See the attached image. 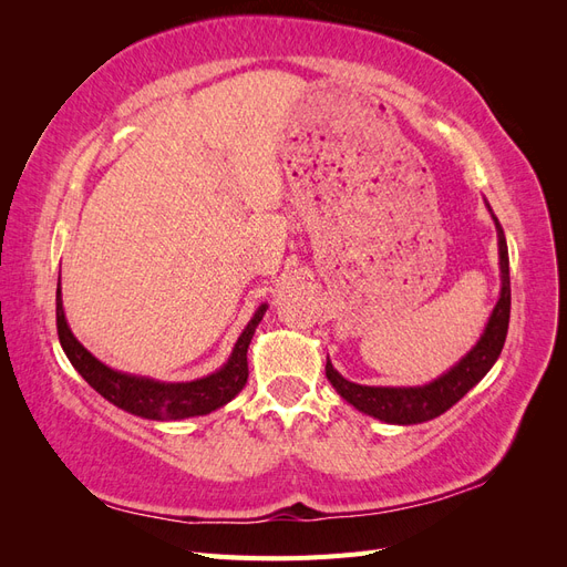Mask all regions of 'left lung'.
<instances>
[{
	"label": "left lung",
	"instance_id": "8db88e82",
	"mask_svg": "<svg viewBox=\"0 0 567 567\" xmlns=\"http://www.w3.org/2000/svg\"><path fill=\"white\" fill-rule=\"evenodd\" d=\"M487 210L494 219L496 227V241H499V274H502V290L499 300H496L494 310L487 319L483 336L471 348V352L463 354L458 362L437 375L435 381L425 385H406V388H383V385H359L333 369L331 359L326 357V379L331 381L336 392L348 404L362 411L367 416H373L385 423L394 425H414L437 419L444 411L452 409L463 394L475 388L485 379L487 371L494 367L496 359L502 354L504 340L508 333V317H511V277H508V248L506 236L494 217L489 203L485 200Z\"/></svg>",
	"mask_w": 567,
	"mask_h": 567
}]
</instances>
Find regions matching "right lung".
Returning a JSON list of instances; mask_svg holds the SVG:
<instances>
[{
	"label": "right lung",
	"instance_id": "1",
	"mask_svg": "<svg viewBox=\"0 0 567 567\" xmlns=\"http://www.w3.org/2000/svg\"><path fill=\"white\" fill-rule=\"evenodd\" d=\"M265 312L267 305L257 307L252 319L248 321L241 336H238L229 359L215 373L203 375V379L196 381L165 383L146 379V375L115 371L104 362H99L73 336L71 326H68L61 298V279L56 284V329L65 357L71 359L75 371L101 398L109 400L117 409L127 411V414L148 421H182L192 416H205L231 402L248 381V346Z\"/></svg>",
	"mask_w": 567,
	"mask_h": 567
}]
</instances>
